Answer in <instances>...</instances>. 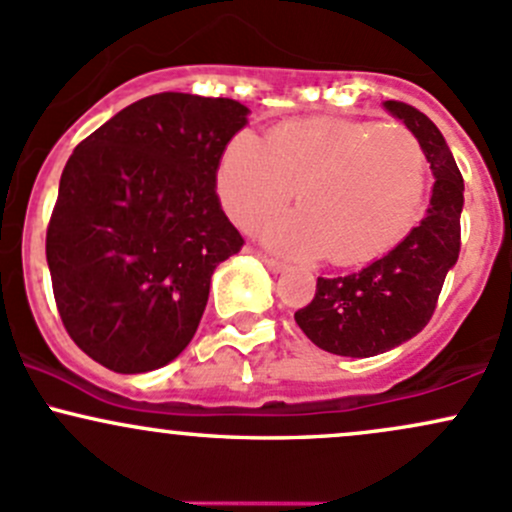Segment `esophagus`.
<instances>
[{
  "label": "esophagus",
  "mask_w": 512,
  "mask_h": 512,
  "mask_svg": "<svg viewBox=\"0 0 512 512\" xmlns=\"http://www.w3.org/2000/svg\"><path fill=\"white\" fill-rule=\"evenodd\" d=\"M257 257H260V260L265 262V267H267L272 274H279V272H284V269H286L284 262L274 260V257H269V255H262V252H257Z\"/></svg>",
  "instance_id": "obj_1"
}]
</instances>
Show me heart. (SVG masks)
I'll return each instance as SVG.
<instances>
[{
    "mask_svg": "<svg viewBox=\"0 0 512 512\" xmlns=\"http://www.w3.org/2000/svg\"><path fill=\"white\" fill-rule=\"evenodd\" d=\"M420 140L398 123L355 119L289 121L265 150L238 136L218 162L228 216L252 230L289 204L299 211L262 230L267 245L294 257L328 252L333 265H362L406 235L425 196Z\"/></svg>",
    "mask_w": 512,
    "mask_h": 512,
    "instance_id": "heart-1",
    "label": "heart"
}]
</instances>
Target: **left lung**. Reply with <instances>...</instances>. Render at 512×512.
<instances>
[{
  "label": "left lung",
  "mask_w": 512,
  "mask_h": 512,
  "mask_svg": "<svg viewBox=\"0 0 512 512\" xmlns=\"http://www.w3.org/2000/svg\"><path fill=\"white\" fill-rule=\"evenodd\" d=\"M384 106L420 140L435 184L428 213L401 243L362 272L318 277L313 301L294 313L313 345L340 357H374L415 338L435 313L462 247L464 179L440 128L411 104Z\"/></svg>",
  "instance_id": "1"
}]
</instances>
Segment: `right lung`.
I'll return each instance as SVG.
<instances>
[{"mask_svg":"<svg viewBox=\"0 0 512 512\" xmlns=\"http://www.w3.org/2000/svg\"><path fill=\"white\" fill-rule=\"evenodd\" d=\"M247 114L235 99L153 94L67 160L46 233L53 294L67 335L111 372H153L179 357L213 269L243 247L216 172Z\"/></svg>","mask_w":512,"mask_h":512,"instance_id":"add662e5","label":"right lung"}]
</instances>
